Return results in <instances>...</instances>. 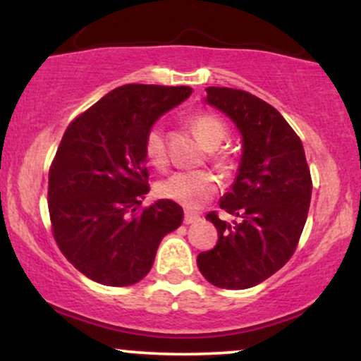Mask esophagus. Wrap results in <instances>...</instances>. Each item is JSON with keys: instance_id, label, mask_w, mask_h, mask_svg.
I'll return each mask as SVG.
<instances>
[{"instance_id": "1", "label": "esophagus", "mask_w": 361, "mask_h": 361, "mask_svg": "<svg viewBox=\"0 0 361 361\" xmlns=\"http://www.w3.org/2000/svg\"><path fill=\"white\" fill-rule=\"evenodd\" d=\"M197 221H200V215L192 212V210H186L183 222L185 224H193V222H197Z\"/></svg>"}]
</instances>
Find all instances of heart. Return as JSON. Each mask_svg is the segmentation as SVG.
Returning a JSON list of instances; mask_svg holds the SVG:
<instances>
[{"label":"heart","mask_w":361,"mask_h":361,"mask_svg":"<svg viewBox=\"0 0 361 361\" xmlns=\"http://www.w3.org/2000/svg\"><path fill=\"white\" fill-rule=\"evenodd\" d=\"M192 127L198 139L207 147H217L227 137V127L217 115L200 114L192 120ZM144 156L152 166L163 168L166 164V139L164 130L159 126L152 127L144 139ZM214 163L219 169L227 171L231 166L229 157L221 152H212ZM217 192V180L209 171H180L168 176L157 185V195L176 204L198 209L209 202Z\"/></svg>","instance_id":"obj_1"}]
</instances>
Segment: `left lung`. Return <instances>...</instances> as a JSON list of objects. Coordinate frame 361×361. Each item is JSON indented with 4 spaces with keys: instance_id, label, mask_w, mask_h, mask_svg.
<instances>
[{
    "instance_id": "8db88e82",
    "label": "left lung",
    "mask_w": 361,
    "mask_h": 361,
    "mask_svg": "<svg viewBox=\"0 0 361 361\" xmlns=\"http://www.w3.org/2000/svg\"><path fill=\"white\" fill-rule=\"evenodd\" d=\"M205 91L207 105L238 127L243 152L234 183L219 202L239 221L207 215L219 241L198 255L197 264L215 287L251 288L292 258L307 221L312 180L299 135L279 110L243 90Z\"/></svg>"
}]
</instances>
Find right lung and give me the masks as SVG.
Segmentation results:
<instances>
[{"label":"right lung","instance_id":"add662e5","mask_svg":"<svg viewBox=\"0 0 361 361\" xmlns=\"http://www.w3.org/2000/svg\"><path fill=\"white\" fill-rule=\"evenodd\" d=\"M192 94L188 86L123 85L69 123L49 171V214L57 246L90 280L127 287L147 275L183 209L149 193L144 139Z\"/></svg>","mask_w":361,"mask_h":361}]
</instances>
